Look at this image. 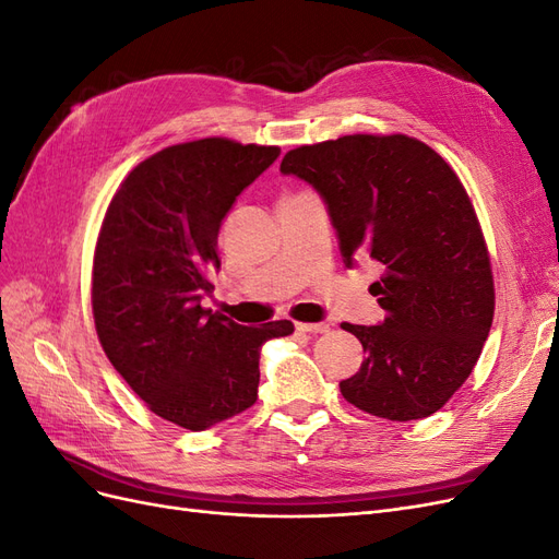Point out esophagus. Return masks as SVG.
Wrapping results in <instances>:
<instances>
[{"mask_svg":"<svg viewBox=\"0 0 559 559\" xmlns=\"http://www.w3.org/2000/svg\"><path fill=\"white\" fill-rule=\"evenodd\" d=\"M296 331H300V333H326L329 324H326V321H317V324H306V321H298Z\"/></svg>","mask_w":559,"mask_h":559,"instance_id":"obj_1","label":"esophagus"}]
</instances>
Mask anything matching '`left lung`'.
Segmentation results:
<instances>
[{
    "instance_id": "1",
    "label": "left lung",
    "mask_w": 559,
    "mask_h": 559,
    "mask_svg": "<svg viewBox=\"0 0 559 559\" xmlns=\"http://www.w3.org/2000/svg\"><path fill=\"white\" fill-rule=\"evenodd\" d=\"M280 173L324 198L343 261L382 265L384 321L343 324L366 359L345 401L392 421L441 411L476 366L495 317L489 253L468 193L431 146L408 134H345L292 148Z\"/></svg>"
}]
</instances>
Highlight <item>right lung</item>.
<instances>
[{
    "instance_id": "right-lung-1",
    "label": "right lung",
    "mask_w": 559,
    "mask_h": 559,
    "mask_svg": "<svg viewBox=\"0 0 559 559\" xmlns=\"http://www.w3.org/2000/svg\"><path fill=\"white\" fill-rule=\"evenodd\" d=\"M280 146L207 138L167 146L118 186L93 259L99 345L151 413L191 431L251 408L261 345L289 319L240 326L200 306L222 261L216 238Z\"/></svg>"
}]
</instances>
